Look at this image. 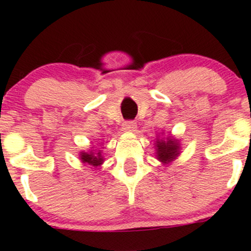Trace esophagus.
I'll return each mask as SVG.
<instances>
[{
	"mask_svg": "<svg viewBox=\"0 0 251 251\" xmlns=\"http://www.w3.org/2000/svg\"><path fill=\"white\" fill-rule=\"evenodd\" d=\"M137 128V123H134L133 120H128L123 124V131L125 132H132Z\"/></svg>",
	"mask_w": 251,
	"mask_h": 251,
	"instance_id": "obj_1",
	"label": "esophagus"
}]
</instances>
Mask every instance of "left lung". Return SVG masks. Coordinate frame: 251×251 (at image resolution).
Listing matches in <instances>:
<instances>
[{"mask_svg": "<svg viewBox=\"0 0 251 251\" xmlns=\"http://www.w3.org/2000/svg\"><path fill=\"white\" fill-rule=\"evenodd\" d=\"M155 140H157L155 142V154H157L155 157L164 165H168L169 163H171L179 155V140L170 137V135L168 138H163V139H158L157 137Z\"/></svg>", "mask_w": 251, "mask_h": 251, "instance_id": "obj_1", "label": "left lung"}]
</instances>
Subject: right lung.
I'll return each instance as SVG.
<instances>
[{
	"label": "right lung",
	"instance_id": "add662e5",
	"mask_svg": "<svg viewBox=\"0 0 251 251\" xmlns=\"http://www.w3.org/2000/svg\"><path fill=\"white\" fill-rule=\"evenodd\" d=\"M80 160L83 164H88V165H92L94 166V168H97V166L101 165L103 163V158L101 155V152H97V153H94L93 151L91 152H80Z\"/></svg>",
	"mask_w": 251,
	"mask_h": 251
}]
</instances>
